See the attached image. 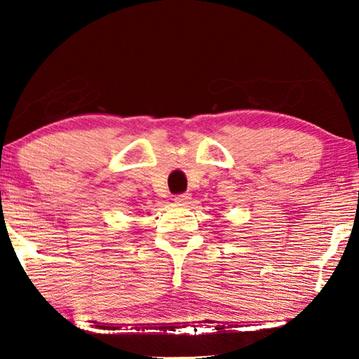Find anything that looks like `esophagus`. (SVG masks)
Instances as JSON below:
<instances>
[{
    "label": "esophagus",
    "mask_w": 359,
    "mask_h": 359,
    "mask_svg": "<svg viewBox=\"0 0 359 359\" xmlns=\"http://www.w3.org/2000/svg\"><path fill=\"white\" fill-rule=\"evenodd\" d=\"M191 199V194L190 193H182V194H177V196H174V201L177 203L179 205H185L188 204V201Z\"/></svg>",
    "instance_id": "34e87169"
}]
</instances>
